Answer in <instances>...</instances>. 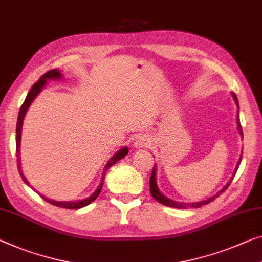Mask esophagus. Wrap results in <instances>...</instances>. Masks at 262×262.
Wrapping results in <instances>:
<instances>
[{"instance_id": "obj_1", "label": "esophagus", "mask_w": 262, "mask_h": 262, "mask_svg": "<svg viewBox=\"0 0 262 262\" xmlns=\"http://www.w3.org/2000/svg\"><path fill=\"white\" fill-rule=\"evenodd\" d=\"M150 141L147 139V136H139L135 141V147L136 148H144L149 147Z\"/></svg>"}]
</instances>
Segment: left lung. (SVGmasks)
Instances as JSON below:
<instances>
[{"label": "left lung", "mask_w": 262, "mask_h": 262, "mask_svg": "<svg viewBox=\"0 0 262 262\" xmlns=\"http://www.w3.org/2000/svg\"><path fill=\"white\" fill-rule=\"evenodd\" d=\"M234 99H235L236 101V104H237V99L236 96L234 95ZM237 123H239V126H237V128H239L240 130V134H243V129H241V124H240V121H237ZM241 159H243V155H241L240 158V161H239V166H240V162H241ZM156 166H154L153 170H151V175H150V180H149V187H150V194L153 195V198L155 199L156 201H159L160 204L165 205V206H168V207H175V208H187V207H194V208H198V207H201L202 205H207L208 202L210 201H214V199L217 198L219 195H220V193L225 192L226 189L228 188L229 183H231L232 181H229V183H227L224 188H222V190H220V193H217L216 195H214V196H212L210 199H208V200H205L202 202H195V204H181V202H175L173 200H169V199H167L166 196H163V195L160 193V190L158 189V186H156V178H155V174H156Z\"/></svg>", "instance_id": "8db88e82"}]
</instances>
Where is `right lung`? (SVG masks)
Listing matches in <instances>:
<instances>
[{
	"label": "right lung",
	"mask_w": 262,
	"mask_h": 262,
	"mask_svg": "<svg viewBox=\"0 0 262 262\" xmlns=\"http://www.w3.org/2000/svg\"><path fill=\"white\" fill-rule=\"evenodd\" d=\"M58 77H61V74L58 72L57 69H52L49 70V72H47L46 74H43L40 77V80H38L36 83H34L33 87L28 93V95H27L25 102L21 106V109H19V113H18V119H17V124H16V156H17V169H18V173L21 175L22 180L25 181L27 185L29 186V182L27 181V179L25 178V175L22 174V170H21V163H19V142H21V130H22V123H23V119H25V115H26V112L27 109L29 108L30 103L33 102V100L36 97V95L38 93L42 91V87H43L46 81L48 79H58ZM128 154V148L124 147L122 149H120L118 153H116L113 158L109 160L108 163L104 167V171H103V177H102V182L100 183L99 188H97L94 194H92L91 196L84 199V200H80V201H76V202H57V201H53V200H48L47 198H43L47 202H49V204H52L56 207H61V208H67V209H77V208H82V207L87 206L93 202L95 199L99 196V194L101 193V189H102V186H103V180H104V175H106V171L111 168V167L114 165L121 160L122 158H124Z\"/></svg>",
	"instance_id": "obj_1"
}]
</instances>
